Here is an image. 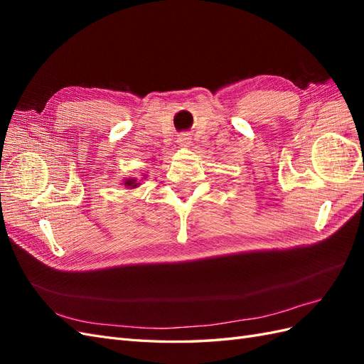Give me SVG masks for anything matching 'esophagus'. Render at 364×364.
<instances>
[{
    "label": "esophagus",
    "mask_w": 364,
    "mask_h": 364,
    "mask_svg": "<svg viewBox=\"0 0 364 364\" xmlns=\"http://www.w3.org/2000/svg\"><path fill=\"white\" fill-rule=\"evenodd\" d=\"M178 142H179V146L181 147H190V144H191V138H188V136H181L179 139H178Z\"/></svg>",
    "instance_id": "34e87169"
}]
</instances>
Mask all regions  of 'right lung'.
<instances>
[{"instance_id": "1", "label": "right lung", "mask_w": 364, "mask_h": 364, "mask_svg": "<svg viewBox=\"0 0 364 364\" xmlns=\"http://www.w3.org/2000/svg\"><path fill=\"white\" fill-rule=\"evenodd\" d=\"M123 185L126 186V188H129V190H135V188H138L141 183H139V181L136 178H127V179H124Z\"/></svg>"}]
</instances>
